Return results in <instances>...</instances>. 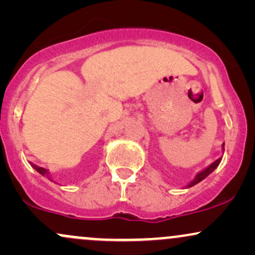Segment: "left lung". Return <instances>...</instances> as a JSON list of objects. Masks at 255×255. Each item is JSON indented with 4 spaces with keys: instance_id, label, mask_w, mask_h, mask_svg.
Here are the masks:
<instances>
[{
    "instance_id": "8db88e82",
    "label": "left lung",
    "mask_w": 255,
    "mask_h": 255,
    "mask_svg": "<svg viewBox=\"0 0 255 255\" xmlns=\"http://www.w3.org/2000/svg\"><path fill=\"white\" fill-rule=\"evenodd\" d=\"M221 160H222V158H219V159L216 160V162H213L211 165H210V166H207V168H206V169H204L203 171H200V172H199V174L197 175V176H195L194 180H193L192 182L189 183L188 186H187V187H188V188H189V187H193V186H194V184H197V183L200 182V181H203L204 178L207 176V175H210V174H211V172H212L213 170H215L216 168H217V166L219 165V163H221Z\"/></svg>"
}]
</instances>
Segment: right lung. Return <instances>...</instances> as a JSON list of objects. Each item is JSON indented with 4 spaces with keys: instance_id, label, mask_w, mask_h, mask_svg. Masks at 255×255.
Here are the masks:
<instances>
[{
    "instance_id": "right-lung-1",
    "label": "right lung",
    "mask_w": 255,
    "mask_h": 255,
    "mask_svg": "<svg viewBox=\"0 0 255 255\" xmlns=\"http://www.w3.org/2000/svg\"><path fill=\"white\" fill-rule=\"evenodd\" d=\"M30 164L33 166L34 169H36V170L39 172V174H42L43 176H46L49 178V180H50V177H49V172H48V170H46V169H44V168H40V166H38V165H36V164H32V163H30Z\"/></svg>"
}]
</instances>
